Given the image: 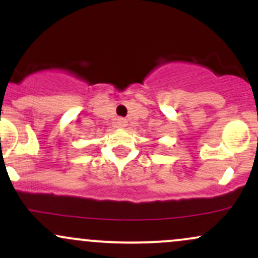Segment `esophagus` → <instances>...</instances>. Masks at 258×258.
<instances>
[{
  "label": "esophagus",
  "instance_id": "1",
  "mask_svg": "<svg viewBox=\"0 0 258 258\" xmlns=\"http://www.w3.org/2000/svg\"><path fill=\"white\" fill-rule=\"evenodd\" d=\"M116 125L119 127H125L127 125V121H126V119H122V117H120V119H117Z\"/></svg>",
  "mask_w": 258,
  "mask_h": 258
}]
</instances>
